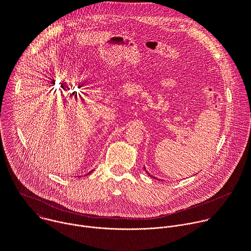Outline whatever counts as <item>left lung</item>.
Masks as SVG:
<instances>
[{
    "mask_svg": "<svg viewBox=\"0 0 251 251\" xmlns=\"http://www.w3.org/2000/svg\"><path fill=\"white\" fill-rule=\"evenodd\" d=\"M144 169H145V167H144ZM145 170H146V169H145ZM146 172H147V171H146ZM147 174H148V175H149V176H152V177H153V178H157V177H155V176H152V175H150V174H149V173H148V172H147Z\"/></svg>",
    "mask_w": 251,
    "mask_h": 251,
    "instance_id": "obj_1",
    "label": "left lung"
}]
</instances>
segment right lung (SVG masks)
Listing matches in <instances>:
<instances>
[{
	"label": "right lung",
	"mask_w": 251,
	"mask_h": 251,
	"mask_svg": "<svg viewBox=\"0 0 251 251\" xmlns=\"http://www.w3.org/2000/svg\"><path fill=\"white\" fill-rule=\"evenodd\" d=\"M92 172H93V170H92V171H90V172H89V173H87V174H88V175H89V174H91V173H92ZM87 174H86V175H87Z\"/></svg>",
	"instance_id": "add662e5"
}]
</instances>
